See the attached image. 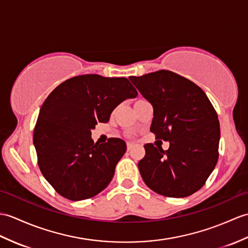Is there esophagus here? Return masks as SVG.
<instances>
[{
	"instance_id": "esophagus-1",
	"label": "esophagus",
	"mask_w": 248,
	"mask_h": 248,
	"mask_svg": "<svg viewBox=\"0 0 248 248\" xmlns=\"http://www.w3.org/2000/svg\"><path fill=\"white\" fill-rule=\"evenodd\" d=\"M133 143H132V142H126V149H128V151H130L131 150V149L132 148H133Z\"/></svg>"
}]
</instances>
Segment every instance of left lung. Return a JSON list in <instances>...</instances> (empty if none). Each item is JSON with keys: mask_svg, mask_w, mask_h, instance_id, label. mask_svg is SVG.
Returning <instances> with one entry per match:
<instances>
[{"mask_svg": "<svg viewBox=\"0 0 248 248\" xmlns=\"http://www.w3.org/2000/svg\"><path fill=\"white\" fill-rule=\"evenodd\" d=\"M153 107L150 131L168 150L146 143L138 163L146 185L158 194L185 198L202 188L218 157L220 123L204 91L185 77L160 70L129 77Z\"/></svg>", "mask_w": 248, "mask_h": 248, "instance_id": "left-lung-1", "label": "left lung"}]
</instances>
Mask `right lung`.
I'll return each instance as SVG.
<instances>
[{
	"label": "right lung",
	"instance_id": "1",
	"mask_svg": "<svg viewBox=\"0 0 248 248\" xmlns=\"http://www.w3.org/2000/svg\"><path fill=\"white\" fill-rule=\"evenodd\" d=\"M136 96L126 78L89 74L62 82L46 98L33 146L43 176L62 197L86 200L110 184L126 145L120 138L94 143L91 131L97 123H108L124 100Z\"/></svg>",
	"mask_w": 248,
	"mask_h": 248
}]
</instances>
